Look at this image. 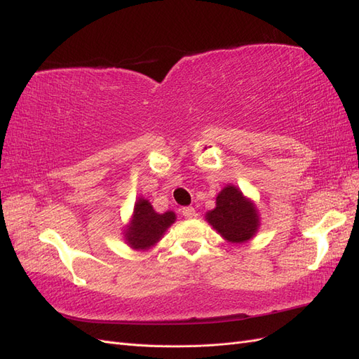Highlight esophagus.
<instances>
[{
  "label": "esophagus",
  "mask_w": 359,
  "mask_h": 359,
  "mask_svg": "<svg viewBox=\"0 0 359 359\" xmlns=\"http://www.w3.org/2000/svg\"><path fill=\"white\" fill-rule=\"evenodd\" d=\"M181 212H182L184 217H186V219H194V217L198 215L196 210H194L193 206H184V208L181 210Z\"/></svg>",
  "instance_id": "34e87169"
}]
</instances>
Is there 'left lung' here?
I'll list each match as a JSON object with an SVG mask.
<instances>
[{"instance_id":"left-lung-1","label":"left lung","mask_w":359,"mask_h":359,"mask_svg":"<svg viewBox=\"0 0 359 359\" xmlns=\"http://www.w3.org/2000/svg\"><path fill=\"white\" fill-rule=\"evenodd\" d=\"M217 206L206 214V220L222 236L232 243H244L257 231L259 219L252 202L233 186L224 187L217 196Z\"/></svg>"}]
</instances>
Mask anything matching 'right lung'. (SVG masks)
I'll return each instance as SVG.
<instances>
[{"label":"right lung","instance_id":"right-lung-1","mask_svg":"<svg viewBox=\"0 0 359 359\" xmlns=\"http://www.w3.org/2000/svg\"><path fill=\"white\" fill-rule=\"evenodd\" d=\"M173 222H175V214L172 211L157 214L153 210V205L140 198L135 205L133 220L126 232V240L133 248H148L160 240Z\"/></svg>","mask_w":359,"mask_h":359}]
</instances>
